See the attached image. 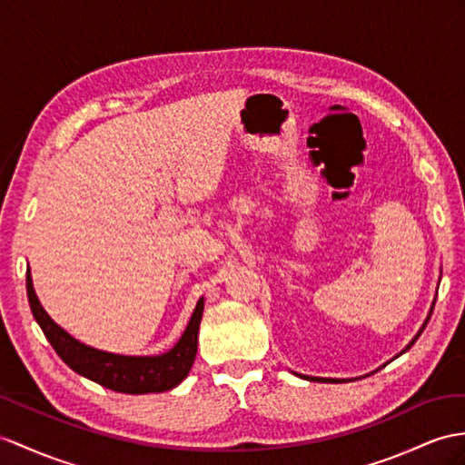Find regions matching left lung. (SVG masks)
<instances>
[{"mask_svg": "<svg viewBox=\"0 0 465 465\" xmlns=\"http://www.w3.org/2000/svg\"><path fill=\"white\" fill-rule=\"evenodd\" d=\"M432 310H434V308H432ZM430 315H432V312H430ZM428 322H430V318H428V320H426V323H424V325H422V330H420V331H418V335H416V337H414V339H412V341H411V345H409V347H406V349H404V351H409V349H411V347H412V345H414V343H416V339H418V337H420V333H422V331H424V327H426V325H428ZM404 351H402V353H404ZM300 377H302V375H300ZM303 379H310V381H327V382H343V381H341V379H320V377H303Z\"/></svg>", "mask_w": 465, "mask_h": 465, "instance_id": "1", "label": "left lung"}]
</instances>
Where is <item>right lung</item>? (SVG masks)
I'll list each match as a JSON object with an SVG mask.
<instances>
[{"label":"right lung","mask_w":465,"mask_h":465,"mask_svg":"<svg viewBox=\"0 0 465 465\" xmlns=\"http://www.w3.org/2000/svg\"><path fill=\"white\" fill-rule=\"evenodd\" d=\"M27 298L33 312V318L37 320L45 337L56 351L66 365L78 375L94 381L102 387L124 394H145V392H163L187 377V372L193 365L197 355V333L203 318V298L197 302V308L191 315L185 333L181 335L177 345L157 357H126L106 353L88 347L74 337L66 333L63 327L56 325L47 312L39 303L35 290H33L31 274L27 270Z\"/></svg>","instance_id":"add662e5"}]
</instances>
